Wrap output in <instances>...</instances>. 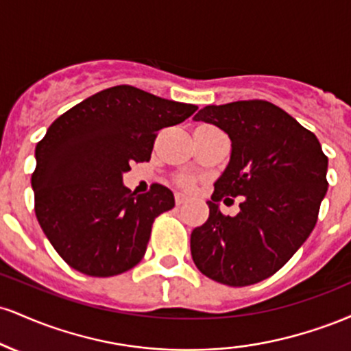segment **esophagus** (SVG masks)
<instances>
[{
    "label": "esophagus",
    "instance_id": "esophagus-1",
    "mask_svg": "<svg viewBox=\"0 0 351 351\" xmlns=\"http://www.w3.org/2000/svg\"><path fill=\"white\" fill-rule=\"evenodd\" d=\"M175 201H176V206H181V204L186 203L188 196L183 195V193H176V195H175Z\"/></svg>",
    "mask_w": 351,
    "mask_h": 351
}]
</instances>
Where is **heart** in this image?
Returning <instances> with one entry per match:
<instances>
[{"instance_id":"obj_1","label":"heart","mask_w":351,"mask_h":351,"mask_svg":"<svg viewBox=\"0 0 351 351\" xmlns=\"http://www.w3.org/2000/svg\"><path fill=\"white\" fill-rule=\"evenodd\" d=\"M183 184H186V186H189V184H191V180L184 178V180H183Z\"/></svg>"}]
</instances>
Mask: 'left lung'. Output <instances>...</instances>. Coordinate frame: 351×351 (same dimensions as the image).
<instances>
[{
	"label": "left lung",
	"mask_w": 351,
	"mask_h": 351,
	"mask_svg": "<svg viewBox=\"0 0 351 351\" xmlns=\"http://www.w3.org/2000/svg\"><path fill=\"white\" fill-rule=\"evenodd\" d=\"M193 120L216 125L231 140L208 221L191 232L193 261L219 284H257L279 271L315 228L328 158L312 132L265 100L208 106ZM223 195L245 196L236 217L219 211Z\"/></svg>",
	"instance_id": "obj_1"
}]
</instances>
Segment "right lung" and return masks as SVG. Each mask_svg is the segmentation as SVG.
I'll list each match as a JSON object with an SVG mask.
<instances>
[{"label":"right lung","mask_w":351,"mask_h":351,"mask_svg":"<svg viewBox=\"0 0 351 351\" xmlns=\"http://www.w3.org/2000/svg\"><path fill=\"white\" fill-rule=\"evenodd\" d=\"M198 107L115 86L56 119L36 145L34 211L52 247L75 271L110 277L143 259L156 216L175 206L163 184L136 195L123 184L132 162H148L160 128Z\"/></svg>","instance_id":"add662e5"}]
</instances>
